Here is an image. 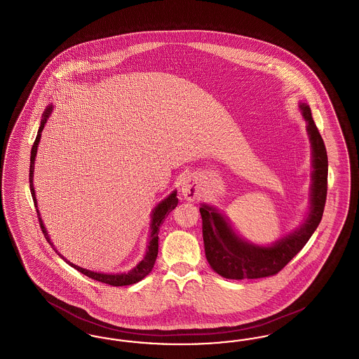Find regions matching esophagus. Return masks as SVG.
I'll list each match as a JSON object with an SVG mask.
<instances>
[{"mask_svg": "<svg viewBox=\"0 0 359 359\" xmlns=\"http://www.w3.org/2000/svg\"><path fill=\"white\" fill-rule=\"evenodd\" d=\"M182 195L188 202H194L199 196V186L195 176H187L182 183Z\"/></svg>", "mask_w": 359, "mask_h": 359, "instance_id": "esophagus-1", "label": "esophagus"}]
</instances>
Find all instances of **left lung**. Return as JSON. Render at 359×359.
<instances>
[{"label": "left lung", "mask_w": 359, "mask_h": 359, "mask_svg": "<svg viewBox=\"0 0 359 359\" xmlns=\"http://www.w3.org/2000/svg\"><path fill=\"white\" fill-rule=\"evenodd\" d=\"M307 121V132L312 148L311 207L307 219L290 236L271 246H258L241 238L231 224L212 205H202V229L205 258L210 266L224 278H262L278 273L307 243L322 221L327 198L328 160L325 141L312 120L307 103H300Z\"/></svg>", "instance_id": "left-lung-1"}]
</instances>
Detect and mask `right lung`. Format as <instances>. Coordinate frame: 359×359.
Here are the masks:
<instances>
[{
  "mask_svg": "<svg viewBox=\"0 0 359 359\" xmlns=\"http://www.w3.org/2000/svg\"><path fill=\"white\" fill-rule=\"evenodd\" d=\"M52 111V104H50L47 107V110L44 111L43 114V120L40 123V128L37 130V136L34 140V147H32V151H31V165H29V187H31V194H32V198H34V207H37V202H36V195H34V157L37 154V147H39V142H40V137H41V132L44 129V125L48 120L50 114ZM177 198H176V191H173L172 194H170L164 201H161L158 205L154 207V211H152V221H151V236H149V242H148V246H147V253L144 258L137 264V266H135L132 271H129L128 273H117V274H106L100 273V272H91V271H87L83 269L72 262L67 261L65 257L62 256L55 248H53V243L50 239V236L43 224V221L40 218V214H39V210H37V217H39V222H40V227H41V231L44 234L46 239L48 241V243L53 248V250L62 257L69 265H71L72 268H75L78 272L85 274L87 277L93 278V280H97V281H101L104 284H109V285H113V287H122V285H132V284H136L140 280H142L145 276L151 273V271L154 269V261L157 258V253H158V230H160V224H163V222L165 221V217H168V214L171 212L172 210L177 205Z\"/></svg>",
  "mask_w": 359,
  "mask_h": 359,
  "instance_id": "1",
  "label": "right lung"
}]
</instances>
